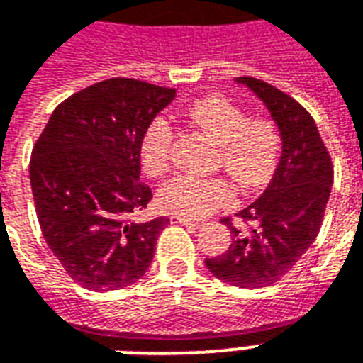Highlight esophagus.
Masks as SVG:
<instances>
[{"label":"esophagus","mask_w":363,"mask_h":363,"mask_svg":"<svg viewBox=\"0 0 363 363\" xmlns=\"http://www.w3.org/2000/svg\"><path fill=\"white\" fill-rule=\"evenodd\" d=\"M171 223H175V225H192V226L200 225V220H196V218H190V217H182V215H171Z\"/></svg>","instance_id":"34e87169"}]
</instances>
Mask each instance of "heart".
<instances>
[{
    "instance_id": "b5f03b06",
    "label": "heart",
    "mask_w": 363,
    "mask_h": 363,
    "mask_svg": "<svg viewBox=\"0 0 363 363\" xmlns=\"http://www.w3.org/2000/svg\"><path fill=\"white\" fill-rule=\"evenodd\" d=\"M188 118L218 143V165L242 188L262 186L272 177L280 154V133L270 120H249L240 104L223 95H209L188 108ZM173 129L157 118L140 140V160L148 175L162 177L171 167ZM234 190L225 179L181 175L163 184L157 201L162 209L182 217H203L228 206Z\"/></svg>"
}]
</instances>
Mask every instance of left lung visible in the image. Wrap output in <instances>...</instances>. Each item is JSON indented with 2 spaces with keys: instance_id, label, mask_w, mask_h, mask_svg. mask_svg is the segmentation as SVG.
Returning <instances> with one entry per match:
<instances>
[{
  "instance_id": "1",
  "label": "left lung",
  "mask_w": 363,
  "mask_h": 363,
  "mask_svg": "<svg viewBox=\"0 0 363 363\" xmlns=\"http://www.w3.org/2000/svg\"><path fill=\"white\" fill-rule=\"evenodd\" d=\"M267 106L281 138L272 181L251 206L238 213L253 220L247 234L230 228L223 255L206 259L207 270L230 286L255 289L286 276L316 240L328 206L333 165L312 116L291 96L255 77H236Z\"/></svg>"
}]
</instances>
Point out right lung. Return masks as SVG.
Here are the masks:
<instances>
[{
    "label": "right lung",
    "instance_id": "right-lung-1",
    "mask_svg": "<svg viewBox=\"0 0 363 363\" xmlns=\"http://www.w3.org/2000/svg\"><path fill=\"white\" fill-rule=\"evenodd\" d=\"M177 91L112 77L55 108L30 160L41 234L70 278L121 289L150 267L167 217L131 223L152 190L140 182V140Z\"/></svg>",
    "mask_w": 363,
    "mask_h": 363
}]
</instances>
